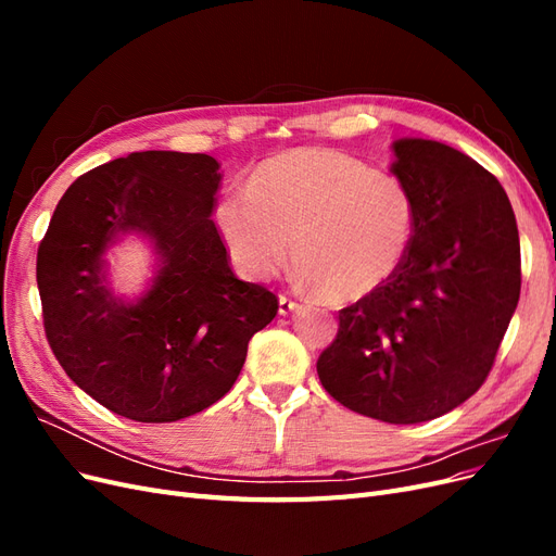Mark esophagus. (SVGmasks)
Wrapping results in <instances>:
<instances>
[{"label": "esophagus", "instance_id": "esophagus-1", "mask_svg": "<svg viewBox=\"0 0 556 556\" xmlns=\"http://www.w3.org/2000/svg\"><path fill=\"white\" fill-rule=\"evenodd\" d=\"M292 311H296V301L290 299L288 294H280L278 296V313L280 315H290Z\"/></svg>", "mask_w": 556, "mask_h": 556}]
</instances>
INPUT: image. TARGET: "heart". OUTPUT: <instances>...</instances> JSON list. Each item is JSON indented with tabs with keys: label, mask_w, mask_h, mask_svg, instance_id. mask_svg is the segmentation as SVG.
Returning <instances> with one entry per match:
<instances>
[{
	"label": "heart",
	"mask_w": 556,
	"mask_h": 556,
	"mask_svg": "<svg viewBox=\"0 0 556 556\" xmlns=\"http://www.w3.org/2000/svg\"><path fill=\"white\" fill-rule=\"evenodd\" d=\"M233 266L271 280L292 257L299 278L336 304L376 294L406 264L417 213L396 176L327 148H294L262 162L248 188L215 204Z\"/></svg>",
	"instance_id": "obj_1"
}]
</instances>
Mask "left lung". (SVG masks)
<instances>
[{"instance_id": "1", "label": "left lung", "mask_w": 556, "mask_h": 556, "mask_svg": "<svg viewBox=\"0 0 556 556\" xmlns=\"http://www.w3.org/2000/svg\"><path fill=\"white\" fill-rule=\"evenodd\" d=\"M392 174L415 201L401 271L339 313L317 359L325 390L390 425L441 417L490 376L521 288L510 199L476 160L429 139L394 141Z\"/></svg>"}]
</instances>
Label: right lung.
I'll use <instances>...</instances> for the list:
<instances>
[{"instance_id": "1", "label": "right lung", "mask_w": 556, "mask_h": 556, "mask_svg": "<svg viewBox=\"0 0 556 556\" xmlns=\"http://www.w3.org/2000/svg\"><path fill=\"white\" fill-rule=\"evenodd\" d=\"M220 164L146 150L83 174L64 192L37 252L46 339L64 374L134 422H176L237 382L248 341L278 313L264 285L233 276L211 220ZM125 232L161 264L134 302L105 282L103 252Z\"/></svg>"}]
</instances>
